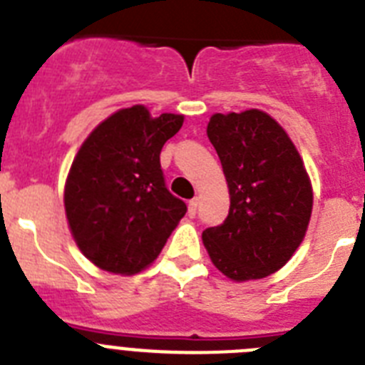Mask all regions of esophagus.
<instances>
[{"mask_svg": "<svg viewBox=\"0 0 365 365\" xmlns=\"http://www.w3.org/2000/svg\"><path fill=\"white\" fill-rule=\"evenodd\" d=\"M196 207H198V200H196V198H192V200L189 202V209H187V215H189L191 218L196 215Z\"/></svg>", "mask_w": 365, "mask_h": 365, "instance_id": "obj_1", "label": "esophagus"}]
</instances>
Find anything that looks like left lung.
I'll list each match as a JSON object with an SVG mask.
<instances>
[{
    "instance_id": "left-lung-1",
    "label": "left lung",
    "mask_w": 365,
    "mask_h": 365,
    "mask_svg": "<svg viewBox=\"0 0 365 365\" xmlns=\"http://www.w3.org/2000/svg\"><path fill=\"white\" fill-rule=\"evenodd\" d=\"M207 138L226 176L230 213L202 233L205 250L231 281L266 277L305 239L312 213L305 165L283 126L261 110L215 113Z\"/></svg>"
}]
</instances>
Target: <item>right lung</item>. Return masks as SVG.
I'll list each match as a JSON object with an SVG mask.
<instances>
[{
    "label": "right lung",
    "instance_id": "obj_1",
    "mask_svg": "<svg viewBox=\"0 0 365 365\" xmlns=\"http://www.w3.org/2000/svg\"><path fill=\"white\" fill-rule=\"evenodd\" d=\"M182 125L183 115L152 117L135 104L95 126L78 148L66 180V217L78 250L101 270H145L185 215L160 163L165 141Z\"/></svg>",
    "mask_w": 365,
    "mask_h": 365
}]
</instances>
